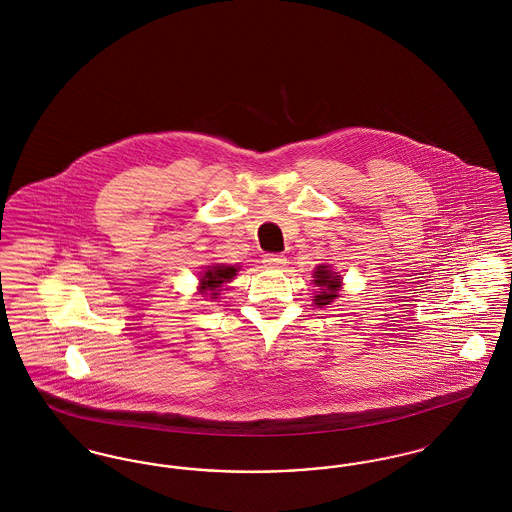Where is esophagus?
Returning a JSON list of instances; mask_svg holds the SVG:
<instances>
[{
    "label": "esophagus",
    "mask_w": 512,
    "mask_h": 512,
    "mask_svg": "<svg viewBox=\"0 0 512 512\" xmlns=\"http://www.w3.org/2000/svg\"><path fill=\"white\" fill-rule=\"evenodd\" d=\"M263 263L270 268L286 267V257L280 255V253H267V255L263 257Z\"/></svg>",
    "instance_id": "1"
}]
</instances>
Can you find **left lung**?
Returning a JSON list of instances; mask_svg holds the SVG:
<instances>
[{
  "instance_id": "left-lung-1",
  "label": "left lung",
  "mask_w": 512,
  "mask_h": 512,
  "mask_svg": "<svg viewBox=\"0 0 512 512\" xmlns=\"http://www.w3.org/2000/svg\"><path fill=\"white\" fill-rule=\"evenodd\" d=\"M315 284L320 286V292L315 295V303L318 307L330 305L338 297V288H340L338 272H332L330 268L320 265L315 272Z\"/></svg>"
}]
</instances>
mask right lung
<instances>
[{
  "label": "right lung",
  "mask_w": 512,
  "mask_h": 512,
  "mask_svg": "<svg viewBox=\"0 0 512 512\" xmlns=\"http://www.w3.org/2000/svg\"><path fill=\"white\" fill-rule=\"evenodd\" d=\"M236 267H230V265H217V267L207 268L205 276L201 278V293L205 297H211V299H217L219 297L220 288L224 282H230L234 276H236Z\"/></svg>",
  "instance_id": "obj_1"
}]
</instances>
